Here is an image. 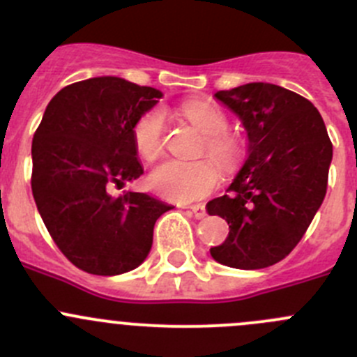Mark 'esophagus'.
<instances>
[{
    "label": "esophagus",
    "mask_w": 357,
    "mask_h": 357,
    "mask_svg": "<svg viewBox=\"0 0 357 357\" xmlns=\"http://www.w3.org/2000/svg\"><path fill=\"white\" fill-rule=\"evenodd\" d=\"M190 211H192V214L195 215L197 219L205 218V214H207V212H205V205H202V204L192 205V207H190Z\"/></svg>",
    "instance_id": "esophagus-1"
}]
</instances>
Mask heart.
<instances>
[{"instance_id":"b5f03b06","label":"heart","mask_w":357,"mask_h":357,"mask_svg":"<svg viewBox=\"0 0 357 357\" xmlns=\"http://www.w3.org/2000/svg\"><path fill=\"white\" fill-rule=\"evenodd\" d=\"M179 114L205 135L204 152L225 171H235L243 158V142L228 129L226 112L211 100H188ZM132 145L142 158L152 162L164 150L165 117L160 109L143 112L131 129ZM219 169L211 160H165L150 172V188L174 202L204 199L219 185Z\"/></svg>"}]
</instances>
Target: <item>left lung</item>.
<instances>
[{"label":"left lung","mask_w":357,"mask_h":357,"mask_svg":"<svg viewBox=\"0 0 357 357\" xmlns=\"http://www.w3.org/2000/svg\"><path fill=\"white\" fill-rule=\"evenodd\" d=\"M214 96L242 121L248 158L228 195L207 204L229 225L211 255L229 268H268L294 250L323 204L332 142L318 109L282 86L248 82Z\"/></svg>","instance_id":"1"}]
</instances>
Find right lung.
<instances>
[{
	"label": "right lung",
	"instance_id": "add662e5",
	"mask_svg": "<svg viewBox=\"0 0 357 357\" xmlns=\"http://www.w3.org/2000/svg\"><path fill=\"white\" fill-rule=\"evenodd\" d=\"M158 98V89L121 77L86 79L60 89L36 129L32 195L53 242L82 271L138 268L155 221L172 208L146 193H109L143 174L131 129Z\"/></svg>",
	"mask_w": 357,
	"mask_h": 357
}]
</instances>
